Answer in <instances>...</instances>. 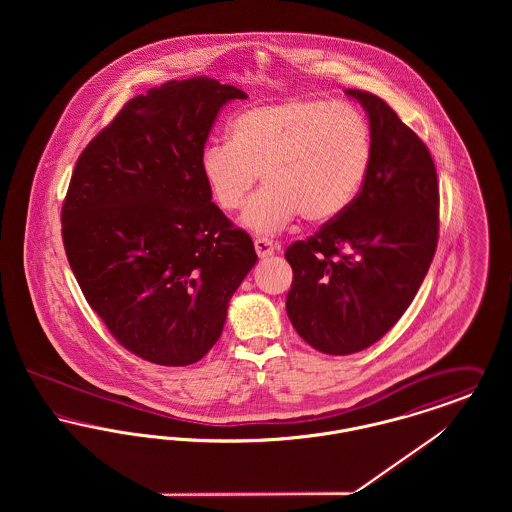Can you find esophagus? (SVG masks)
I'll use <instances>...</instances> for the list:
<instances>
[{
	"label": "esophagus",
	"instance_id": "34e87169",
	"mask_svg": "<svg viewBox=\"0 0 512 512\" xmlns=\"http://www.w3.org/2000/svg\"><path fill=\"white\" fill-rule=\"evenodd\" d=\"M255 251L259 255V259H267L274 253V244L267 240V238H257L255 240Z\"/></svg>",
	"mask_w": 512,
	"mask_h": 512
}]
</instances>
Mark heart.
Segmentation results:
<instances>
[{"label":"heart","instance_id":"heart-1","mask_svg":"<svg viewBox=\"0 0 512 512\" xmlns=\"http://www.w3.org/2000/svg\"><path fill=\"white\" fill-rule=\"evenodd\" d=\"M372 163L363 111L328 99L290 98L247 107L228 124V144H209L199 171L224 213L236 211L261 174L265 186L245 203L240 222L276 234L299 215L338 219L355 201Z\"/></svg>","mask_w":512,"mask_h":512}]
</instances>
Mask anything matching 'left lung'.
<instances>
[{"mask_svg":"<svg viewBox=\"0 0 512 512\" xmlns=\"http://www.w3.org/2000/svg\"><path fill=\"white\" fill-rule=\"evenodd\" d=\"M365 109L372 163L355 201L307 242L286 249V311L326 355L380 340L418 292L438 245V174L428 147L384 99L345 90Z\"/></svg>","mask_w":512,"mask_h":512,"instance_id":"obj_1","label":"left lung"}]
</instances>
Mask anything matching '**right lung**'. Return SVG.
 Here are the masks:
<instances>
[{"label":"right lung","instance_id":"1","mask_svg":"<svg viewBox=\"0 0 512 512\" xmlns=\"http://www.w3.org/2000/svg\"><path fill=\"white\" fill-rule=\"evenodd\" d=\"M245 98L207 76L169 80L130 99L76 161L61 213L69 265L109 332L149 363L203 359L257 263L199 171L222 105Z\"/></svg>","mask_w":512,"mask_h":512}]
</instances>
